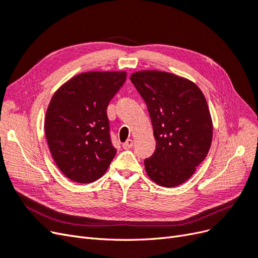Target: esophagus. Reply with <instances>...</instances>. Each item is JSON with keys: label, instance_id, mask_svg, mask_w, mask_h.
<instances>
[{"label": "esophagus", "instance_id": "34e87169", "mask_svg": "<svg viewBox=\"0 0 258 258\" xmlns=\"http://www.w3.org/2000/svg\"><path fill=\"white\" fill-rule=\"evenodd\" d=\"M132 146H134V141H132V140H127L126 142L122 143L123 150H129V148H131Z\"/></svg>", "mask_w": 258, "mask_h": 258}]
</instances>
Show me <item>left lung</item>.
Segmentation results:
<instances>
[{
  "instance_id": "left-lung-1",
  "label": "left lung",
  "mask_w": 258,
  "mask_h": 258,
  "mask_svg": "<svg viewBox=\"0 0 258 258\" xmlns=\"http://www.w3.org/2000/svg\"><path fill=\"white\" fill-rule=\"evenodd\" d=\"M145 101L156 150L144 159L147 175L163 187L187 181L207 157L213 126L206 98L192 82L160 71L130 76Z\"/></svg>"
}]
</instances>
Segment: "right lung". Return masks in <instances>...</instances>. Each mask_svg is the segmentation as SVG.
Listing matches in <instances>:
<instances>
[{"label":"right lung","mask_w":258,"mask_h":258,"mask_svg":"<svg viewBox=\"0 0 258 258\" xmlns=\"http://www.w3.org/2000/svg\"><path fill=\"white\" fill-rule=\"evenodd\" d=\"M126 76L124 72L82 73L51 98L45 135L53 160L72 181H97L116 155L106 110Z\"/></svg>","instance_id":"right-lung-1"}]
</instances>
